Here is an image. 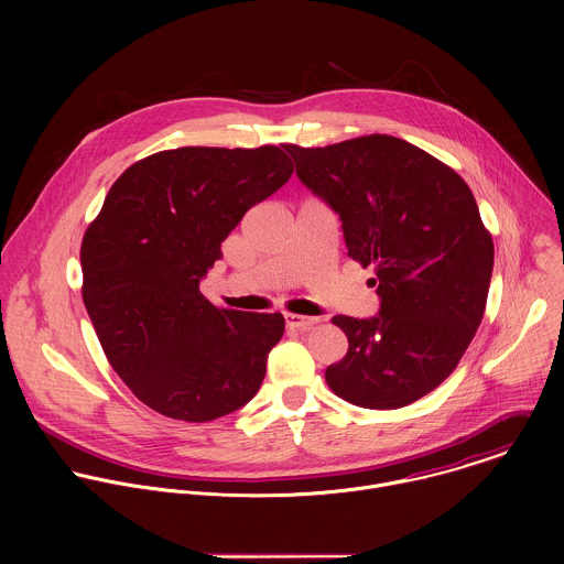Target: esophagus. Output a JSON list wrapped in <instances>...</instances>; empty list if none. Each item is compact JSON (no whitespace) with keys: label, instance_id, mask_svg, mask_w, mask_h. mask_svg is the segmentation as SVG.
Returning a JSON list of instances; mask_svg holds the SVG:
<instances>
[{"label":"esophagus","instance_id":"34e87169","mask_svg":"<svg viewBox=\"0 0 564 564\" xmlns=\"http://www.w3.org/2000/svg\"><path fill=\"white\" fill-rule=\"evenodd\" d=\"M285 324L296 330H310L318 324L316 316H301V314H285Z\"/></svg>","mask_w":564,"mask_h":564}]
</instances>
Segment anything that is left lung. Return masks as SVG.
<instances>
[{
  "instance_id": "8db88e82",
  "label": "left lung",
  "mask_w": 564,
  "mask_h": 564,
  "mask_svg": "<svg viewBox=\"0 0 564 564\" xmlns=\"http://www.w3.org/2000/svg\"><path fill=\"white\" fill-rule=\"evenodd\" d=\"M283 149L339 216L348 257L375 268L379 312L333 318L348 352L326 381L361 409L409 406L455 370L485 314L494 240L477 203L451 167L392 135Z\"/></svg>"
}]
</instances>
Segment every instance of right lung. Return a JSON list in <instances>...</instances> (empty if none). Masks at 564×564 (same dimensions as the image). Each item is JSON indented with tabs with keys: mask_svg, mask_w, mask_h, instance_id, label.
<instances>
[{
	"mask_svg": "<svg viewBox=\"0 0 564 564\" xmlns=\"http://www.w3.org/2000/svg\"><path fill=\"white\" fill-rule=\"evenodd\" d=\"M290 176L272 144L181 147L109 189L79 252L83 299L109 364L155 413L212 422L259 392L283 314L220 310L198 288L229 231Z\"/></svg>",
	"mask_w": 564,
	"mask_h": 564,
	"instance_id": "obj_1",
	"label": "right lung"
}]
</instances>
